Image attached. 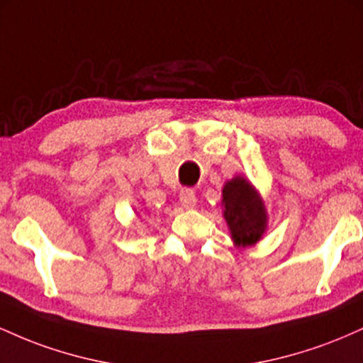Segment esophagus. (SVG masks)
Returning a JSON list of instances; mask_svg holds the SVG:
<instances>
[{
	"label": "esophagus",
	"instance_id": "esophagus-1",
	"mask_svg": "<svg viewBox=\"0 0 363 363\" xmlns=\"http://www.w3.org/2000/svg\"><path fill=\"white\" fill-rule=\"evenodd\" d=\"M179 201L184 208H194L196 203H198V198H196L193 189H182L181 194H179Z\"/></svg>",
	"mask_w": 363,
	"mask_h": 363
}]
</instances>
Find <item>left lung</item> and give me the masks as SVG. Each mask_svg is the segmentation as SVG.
Returning <instances> with one entry per match:
<instances>
[{
  "label": "left lung",
  "instance_id": "left-lung-1",
  "mask_svg": "<svg viewBox=\"0 0 363 363\" xmlns=\"http://www.w3.org/2000/svg\"><path fill=\"white\" fill-rule=\"evenodd\" d=\"M222 213L235 247H249L266 235L268 210L264 199L245 176H235L225 182Z\"/></svg>",
  "mask_w": 363,
  "mask_h": 363
}]
</instances>
